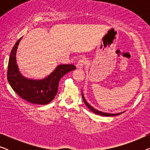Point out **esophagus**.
Listing matches in <instances>:
<instances>
[{"label": "esophagus", "mask_w": 150, "mask_h": 150, "mask_svg": "<svg viewBox=\"0 0 150 150\" xmlns=\"http://www.w3.org/2000/svg\"><path fill=\"white\" fill-rule=\"evenodd\" d=\"M86 63H87L86 59L85 58H81L79 61H78V63L76 64V67L78 69L83 68L84 65L86 64Z\"/></svg>", "instance_id": "1"}]
</instances>
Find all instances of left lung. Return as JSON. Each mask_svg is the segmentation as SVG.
<instances>
[{
	"instance_id": "obj_1",
	"label": "left lung",
	"mask_w": 150,
	"mask_h": 150,
	"mask_svg": "<svg viewBox=\"0 0 150 150\" xmlns=\"http://www.w3.org/2000/svg\"><path fill=\"white\" fill-rule=\"evenodd\" d=\"M82 97H83V100L84 102H85V105L87 106V107L89 108V109L91 110V111H93V112H94V113L98 114V115H102V116H106V117H111V116L119 115H120V114H122V112H120V113H117V114H110V113H106V112H103L99 111V110H98L95 109V108H93V107H92L91 106H90L89 104L87 103V101H86L85 99V98H84V96H83V93H82Z\"/></svg>"
}]
</instances>
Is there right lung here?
I'll return each instance as SVG.
<instances>
[{
  "label": "right lung",
  "instance_id": "obj_1",
  "mask_svg": "<svg viewBox=\"0 0 150 150\" xmlns=\"http://www.w3.org/2000/svg\"><path fill=\"white\" fill-rule=\"evenodd\" d=\"M22 38L17 41L10 53L7 69V80L13 91L26 101L32 104H47L54 99L58 91L59 83L65 74L74 70L71 64L60 65L53 72L42 80H30L22 76L16 60L18 46Z\"/></svg>",
  "mask_w": 150,
  "mask_h": 150
}]
</instances>
